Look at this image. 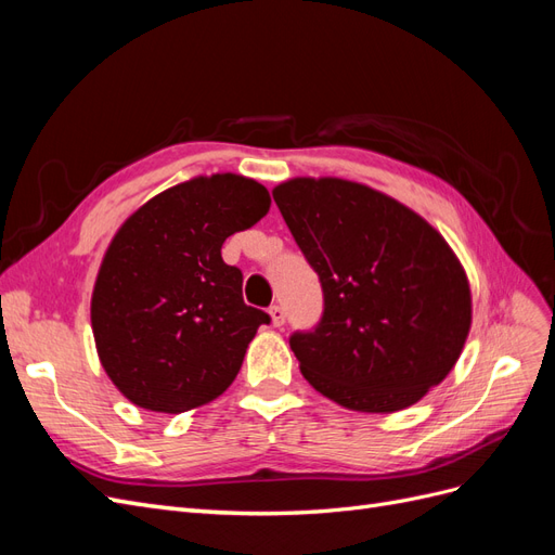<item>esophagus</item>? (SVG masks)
<instances>
[{
    "instance_id": "1",
    "label": "esophagus",
    "mask_w": 555,
    "mask_h": 555,
    "mask_svg": "<svg viewBox=\"0 0 555 555\" xmlns=\"http://www.w3.org/2000/svg\"><path fill=\"white\" fill-rule=\"evenodd\" d=\"M268 314H271V324H273L275 328L284 326V319H287V314H284V308H282V306H273L271 310H268Z\"/></svg>"
}]
</instances>
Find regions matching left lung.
<instances>
[{
    "instance_id": "1",
    "label": "left lung",
    "mask_w": 555,
    "mask_h": 555,
    "mask_svg": "<svg viewBox=\"0 0 555 555\" xmlns=\"http://www.w3.org/2000/svg\"><path fill=\"white\" fill-rule=\"evenodd\" d=\"M273 198L324 292L322 322L289 338L300 373L347 410L414 405L473 324L459 257L422 215L361 182L292 178Z\"/></svg>"
}]
</instances>
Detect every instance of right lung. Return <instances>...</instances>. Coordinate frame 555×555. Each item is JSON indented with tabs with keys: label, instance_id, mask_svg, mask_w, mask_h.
<instances>
[{
	"label": "right lung",
	"instance_id": "right-lung-1",
	"mask_svg": "<svg viewBox=\"0 0 555 555\" xmlns=\"http://www.w3.org/2000/svg\"><path fill=\"white\" fill-rule=\"evenodd\" d=\"M271 208L268 190L236 173L198 176L129 215L99 266L92 333L127 400L180 414L236 379L266 312L245 306L243 273L222 245Z\"/></svg>",
	"mask_w": 555,
	"mask_h": 555
}]
</instances>
